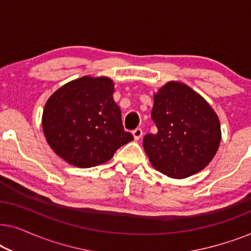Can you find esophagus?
<instances>
[{
  "label": "esophagus",
  "mask_w": 251,
  "mask_h": 251,
  "mask_svg": "<svg viewBox=\"0 0 251 251\" xmlns=\"http://www.w3.org/2000/svg\"><path fill=\"white\" fill-rule=\"evenodd\" d=\"M132 135H133V138H135L136 140H139L140 138H142L143 136V129L142 128H137L132 131Z\"/></svg>",
  "instance_id": "34e87169"
}]
</instances>
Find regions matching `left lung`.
Here are the masks:
<instances>
[{
    "mask_svg": "<svg viewBox=\"0 0 251 251\" xmlns=\"http://www.w3.org/2000/svg\"><path fill=\"white\" fill-rule=\"evenodd\" d=\"M151 116L157 132L145 135L143 145L156 170L185 178L208 166L221 144V123L200 95L186 84L168 82L154 95Z\"/></svg>",
    "mask_w": 251,
    "mask_h": 251,
    "instance_id": "obj_1",
    "label": "left lung"
}]
</instances>
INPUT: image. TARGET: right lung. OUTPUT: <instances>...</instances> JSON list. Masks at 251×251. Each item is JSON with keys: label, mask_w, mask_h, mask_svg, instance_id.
Listing matches in <instances>:
<instances>
[{"label": "right lung", "mask_w": 251, "mask_h": 251, "mask_svg": "<svg viewBox=\"0 0 251 251\" xmlns=\"http://www.w3.org/2000/svg\"><path fill=\"white\" fill-rule=\"evenodd\" d=\"M108 77L83 76L68 82L48 99L42 126L54 153L80 168L107 162L133 136L122 125Z\"/></svg>", "instance_id": "right-lung-1"}]
</instances>
